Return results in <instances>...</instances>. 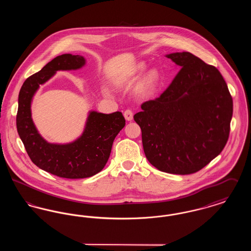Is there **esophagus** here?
<instances>
[{
	"mask_svg": "<svg viewBox=\"0 0 251 251\" xmlns=\"http://www.w3.org/2000/svg\"><path fill=\"white\" fill-rule=\"evenodd\" d=\"M124 118H125V120H128V121H131L132 120V118H133V113H132V111L130 110V109H127L125 112H124Z\"/></svg>",
	"mask_w": 251,
	"mask_h": 251,
	"instance_id": "obj_1",
	"label": "esophagus"
}]
</instances>
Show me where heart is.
Instances as JSON below:
<instances>
[{"label": "heart", "mask_w": 251, "mask_h": 251, "mask_svg": "<svg viewBox=\"0 0 251 251\" xmlns=\"http://www.w3.org/2000/svg\"><path fill=\"white\" fill-rule=\"evenodd\" d=\"M146 68L144 63H140L136 67V72H142ZM159 82V73L155 70H151L147 73L144 81V90L147 93H151L155 89L156 85ZM104 92L109 93L107 88H104Z\"/></svg>", "instance_id": "1"}]
</instances>
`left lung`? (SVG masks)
<instances>
[{
	"mask_svg": "<svg viewBox=\"0 0 251 251\" xmlns=\"http://www.w3.org/2000/svg\"><path fill=\"white\" fill-rule=\"evenodd\" d=\"M180 68L166 91L141 105L134 121L144 152L157 169L170 174L198 172L226 146L232 98L218 70L188 51L166 55Z\"/></svg>",
	"mask_w": 251,
	"mask_h": 251,
	"instance_id": "obj_1",
	"label": "left lung"
}]
</instances>
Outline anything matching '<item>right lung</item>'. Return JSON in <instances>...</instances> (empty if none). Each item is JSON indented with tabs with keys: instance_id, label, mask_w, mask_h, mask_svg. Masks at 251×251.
<instances>
[{
	"instance_id": "1",
	"label": "right lung",
	"mask_w": 251,
	"mask_h": 251,
	"mask_svg": "<svg viewBox=\"0 0 251 251\" xmlns=\"http://www.w3.org/2000/svg\"><path fill=\"white\" fill-rule=\"evenodd\" d=\"M84 65V56L59 55L27 78L19 94L17 130L25 150L36 167L60 178L83 179L101 171L116 136L125 126L121 112L102 114L90 111L82 135L71 143H49L39 134L32 120L31 103L40 84H45L58 71H75Z\"/></svg>"
}]
</instances>
